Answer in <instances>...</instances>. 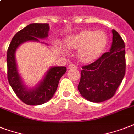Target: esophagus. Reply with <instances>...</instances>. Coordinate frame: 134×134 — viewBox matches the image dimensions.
<instances>
[{"label": "esophagus", "mask_w": 134, "mask_h": 134, "mask_svg": "<svg viewBox=\"0 0 134 134\" xmlns=\"http://www.w3.org/2000/svg\"><path fill=\"white\" fill-rule=\"evenodd\" d=\"M76 66L75 65H74V64H69L68 66H67V69H76Z\"/></svg>", "instance_id": "1"}]
</instances>
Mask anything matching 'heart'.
Returning <instances> with one entry per match:
<instances>
[{
	"label": "heart",
	"mask_w": 134,
	"mask_h": 134,
	"mask_svg": "<svg viewBox=\"0 0 134 134\" xmlns=\"http://www.w3.org/2000/svg\"><path fill=\"white\" fill-rule=\"evenodd\" d=\"M107 43L108 37L103 30L86 28L67 37L63 45L68 50L79 49L78 57L80 61L91 63L103 53Z\"/></svg>",
	"instance_id": "1"
}]
</instances>
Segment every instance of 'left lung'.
<instances>
[{
    "label": "left lung",
    "mask_w": 134,
    "mask_h": 134,
    "mask_svg": "<svg viewBox=\"0 0 134 134\" xmlns=\"http://www.w3.org/2000/svg\"><path fill=\"white\" fill-rule=\"evenodd\" d=\"M110 51L88 65L83 66L78 89L86 99L102 102L113 97L125 74V45L116 30H113Z\"/></svg>",
    "instance_id": "obj_1"
}]
</instances>
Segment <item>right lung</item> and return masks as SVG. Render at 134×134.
Returning <instances> with one entry per match:
<instances>
[{"label": "right lung", "mask_w": 134, "mask_h": 134, "mask_svg": "<svg viewBox=\"0 0 134 134\" xmlns=\"http://www.w3.org/2000/svg\"><path fill=\"white\" fill-rule=\"evenodd\" d=\"M48 24H31L15 34L7 52V79L18 97L28 105L37 106L47 102L56 91L61 76L67 71L65 67H53L35 87L28 89L18 72L15 52L20 45L28 41L40 42L48 36Z\"/></svg>", "instance_id": "right-lung-1"}]
</instances>
